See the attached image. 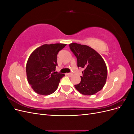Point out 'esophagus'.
I'll return each mask as SVG.
<instances>
[{"mask_svg":"<svg viewBox=\"0 0 134 134\" xmlns=\"http://www.w3.org/2000/svg\"><path fill=\"white\" fill-rule=\"evenodd\" d=\"M68 76H71V75H72V74L71 73H66V74Z\"/></svg>","mask_w":134,"mask_h":134,"instance_id":"1","label":"esophagus"}]
</instances>
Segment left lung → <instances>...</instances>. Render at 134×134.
Instances as JSON below:
<instances>
[{"instance_id": "1", "label": "left lung", "mask_w": 134, "mask_h": 134, "mask_svg": "<svg viewBox=\"0 0 134 134\" xmlns=\"http://www.w3.org/2000/svg\"><path fill=\"white\" fill-rule=\"evenodd\" d=\"M69 47L77 59L78 67L84 69L80 82L75 85V88L83 95L96 94L102 90L106 82L107 69L104 60L88 46L71 43Z\"/></svg>"}]
</instances>
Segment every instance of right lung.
I'll list each match as a JSON object with an SVG mask.
<instances>
[{
    "mask_svg": "<svg viewBox=\"0 0 134 134\" xmlns=\"http://www.w3.org/2000/svg\"><path fill=\"white\" fill-rule=\"evenodd\" d=\"M66 45L65 43L44 44L35 49L26 64L28 82L40 95L47 96L57 90L63 74L52 73L57 65L58 54Z\"/></svg>",
    "mask_w": 134,
    "mask_h": 134,
    "instance_id": "1",
    "label": "right lung"
}]
</instances>
